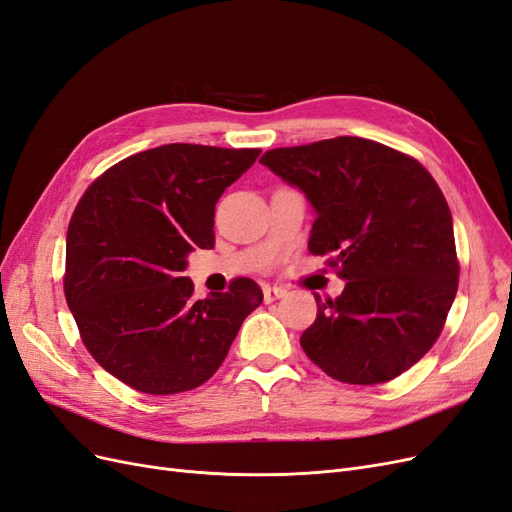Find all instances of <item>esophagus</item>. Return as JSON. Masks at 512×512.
<instances>
[{
    "label": "esophagus",
    "instance_id": "esophagus-1",
    "mask_svg": "<svg viewBox=\"0 0 512 512\" xmlns=\"http://www.w3.org/2000/svg\"><path fill=\"white\" fill-rule=\"evenodd\" d=\"M262 294H265V303H273L277 299H284L286 297V290L280 286H262Z\"/></svg>",
    "mask_w": 512,
    "mask_h": 512
}]
</instances>
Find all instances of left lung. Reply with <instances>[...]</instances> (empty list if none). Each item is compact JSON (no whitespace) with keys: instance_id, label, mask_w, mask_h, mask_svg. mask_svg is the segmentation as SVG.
Segmentation results:
<instances>
[{"instance_id":"8db88e82","label":"left lung","mask_w":512,"mask_h":512,"mask_svg":"<svg viewBox=\"0 0 512 512\" xmlns=\"http://www.w3.org/2000/svg\"><path fill=\"white\" fill-rule=\"evenodd\" d=\"M316 211L309 252L346 280L301 346L324 374L380 384L436 344L457 294L451 209L423 164L376 141L337 136L260 158Z\"/></svg>"}]
</instances>
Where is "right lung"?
I'll list each match as a JSON object with an SVG mask.
<instances>
[{
    "label": "right lung",
    "mask_w": 512,
    "mask_h": 512,
    "mask_svg": "<svg viewBox=\"0 0 512 512\" xmlns=\"http://www.w3.org/2000/svg\"><path fill=\"white\" fill-rule=\"evenodd\" d=\"M260 149L173 143L111 166L76 205L66 239L64 292L91 356L149 395L207 382L260 286L237 277L228 292L194 301L188 254L215 245V203Z\"/></svg>",
    "instance_id": "right-lung-1"
}]
</instances>
